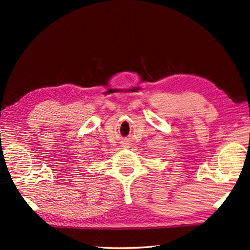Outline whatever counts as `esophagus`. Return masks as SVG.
I'll list each match as a JSON object with an SVG mask.
<instances>
[{
    "mask_svg": "<svg viewBox=\"0 0 250 250\" xmlns=\"http://www.w3.org/2000/svg\"><path fill=\"white\" fill-rule=\"evenodd\" d=\"M121 145H123L124 146V147H127V146H130V144H129V142H127V141H123V142H121Z\"/></svg>",
    "mask_w": 250,
    "mask_h": 250,
    "instance_id": "34e87169",
    "label": "esophagus"
}]
</instances>
